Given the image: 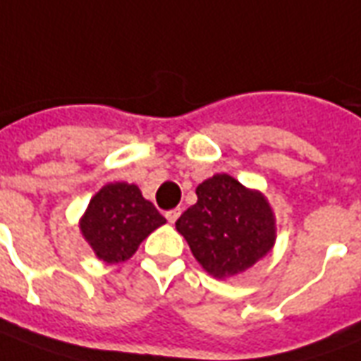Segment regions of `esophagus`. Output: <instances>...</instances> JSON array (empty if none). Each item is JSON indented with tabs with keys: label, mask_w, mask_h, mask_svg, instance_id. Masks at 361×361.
Wrapping results in <instances>:
<instances>
[{
	"label": "esophagus",
	"mask_w": 361,
	"mask_h": 361,
	"mask_svg": "<svg viewBox=\"0 0 361 361\" xmlns=\"http://www.w3.org/2000/svg\"><path fill=\"white\" fill-rule=\"evenodd\" d=\"M180 214H181V208H173V210H168L166 220L170 221V224H173V221L180 218Z\"/></svg>",
	"instance_id": "esophagus-1"
}]
</instances>
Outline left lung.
Segmentation results:
<instances>
[{"label": "left lung", "mask_w": 361, "mask_h": 361, "mask_svg": "<svg viewBox=\"0 0 361 361\" xmlns=\"http://www.w3.org/2000/svg\"><path fill=\"white\" fill-rule=\"evenodd\" d=\"M197 262L218 279L243 274L276 243V216L268 199L229 173L197 188V202L176 221Z\"/></svg>", "instance_id": "left-lung-1"}]
</instances>
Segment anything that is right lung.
I'll use <instances>...</instances> for the list:
<instances>
[{
    "mask_svg": "<svg viewBox=\"0 0 361 361\" xmlns=\"http://www.w3.org/2000/svg\"><path fill=\"white\" fill-rule=\"evenodd\" d=\"M166 218L143 199L140 188L126 181L106 183L80 218V231L99 260L106 264L126 262L141 241Z\"/></svg>",
    "mask_w": 361,
    "mask_h": 361,
    "instance_id": "right-lung-1",
    "label": "right lung"
}]
</instances>
